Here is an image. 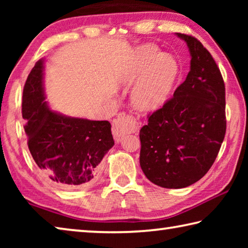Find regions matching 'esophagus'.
<instances>
[{
	"instance_id": "obj_1",
	"label": "esophagus",
	"mask_w": 248,
	"mask_h": 248,
	"mask_svg": "<svg viewBox=\"0 0 248 248\" xmlns=\"http://www.w3.org/2000/svg\"><path fill=\"white\" fill-rule=\"evenodd\" d=\"M140 124L137 123V120L132 116L124 115L118 117L112 124V134H114L116 140H119L124 134L138 132Z\"/></svg>"
}]
</instances>
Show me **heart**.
<instances>
[{
  "instance_id": "b5f03b06",
  "label": "heart",
  "mask_w": 248,
  "mask_h": 248,
  "mask_svg": "<svg viewBox=\"0 0 248 248\" xmlns=\"http://www.w3.org/2000/svg\"><path fill=\"white\" fill-rule=\"evenodd\" d=\"M178 72L177 61L165 56L154 46L138 49L133 68L124 78L125 84H131L144 74L133 87L131 99L134 106L142 110H153L163 106L173 92Z\"/></svg>"
}]
</instances>
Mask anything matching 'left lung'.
Instances as JSON below:
<instances>
[{"label": "left lung", "instance_id": "1", "mask_svg": "<svg viewBox=\"0 0 248 248\" xmlns=\"http://www.w3.org/2000/svg\"><path fill=\"white\" fill-rule=\"evenodd\" d=\"M176 35L189 49L190 71L140 130L142 170L150 182L170 189L208 173L226 130L225 86L215 59L195 37Z\"/></svg>", "mask_w": 248, "mask_h": 248}]
</instances>
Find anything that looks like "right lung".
Here are the masks:
<instances>
[{"mask_svg":"<svg viewBox=\"0 0 248 248\" xmlns=\"http://www.w3.org/2000/svg\"><path fill=\"white\" fill-rule=\"evenodd\" d=\"M44 62L40 59L33 66L23 91L28 149L54 184L65 189L86 187L97 178L100 162L115 144L111 124L50 110L45 100Z\"/></svg>","mask_w":248,"mask_h":248,"instance_id":"obj_1","label":"right lung"}]
</instances>
